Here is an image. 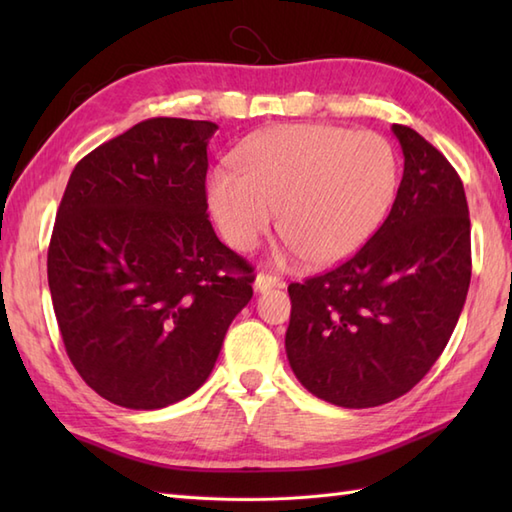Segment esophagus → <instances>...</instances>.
Returning a JSON list of instances; mask_svg holds the SVG:
<instances>
[{
  "label": "esophagus",
  "instance_id": "1",
  "mask_svg": "<svg viewBox=\"0 0 512 512\" xmlns=\"http://www.w3.org/2000/svg\"><path fill=\"white\" fill-rule=\"evenodd\" d=\"M255 292H266V290H270V288H277V286H284L281 284V281L277 279V277H273V275H266V273H259L257 277H255Z\"/></svg>",
  "mask_w": 512,
  "mask_h": 512
}]
</instances>
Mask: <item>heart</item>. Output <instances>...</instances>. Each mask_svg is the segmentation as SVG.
<instances>
[{
  "label": "heart",
  "mask_w": 512,
  "mask_h": 512,
  "mask_svg": "<svg viewBox=\"0 0 512 512\" xmlns=\"http://www.w3.org/2000/svg\"><path fill=\"white\" fill-rule=\"evenodd\" d=\"M237 171L215 169L206 202L224 242L246 253L279 233L310 266L358 253L383 224L398 189V158L383 136L334 125H277L233 154Z\"/></svg>",
  "instance_id": "b5f03b06"
}]
</instances>
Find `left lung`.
<instances>
[{"mask_svg": "<svg viewBox=\"0 0 512 512\" xmlns=\"http://www.w3.org/2000/svg\"><path fill=\"white\" fill-rule=\"evenodd\" d=\"M405 171L372 239L330 273L290 284L286 354L310 394L367 409L418 385L447 347L471 284L462 180L440 151L391 125Z\"/></svg>", "mask_w": 512, "mask_h": 512, "instance_id": "1", "label": "left lung"}]
</instances>
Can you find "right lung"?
I'll return each instance as SVG.
<instances>
[{
  "instance_id": "add662e5",
  "label": "right lung",
  "mask_w": 512,
  "mask_h": 512,
  "mask_svg": "<svg viewBox=\"0 0 512 512\" xmlns=\"http://www.w3.org/2000/svg\"><path fill=\"white\" fill-rule=\"evenodd\" d=\"M217 125L149 118L74 167L48 248L65 352L96 394L162 409L211 376L253 266L206 215Z\"/></svg>"
}]
</instances>
